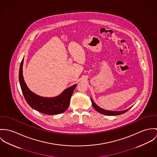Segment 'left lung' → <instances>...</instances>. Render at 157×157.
I'll return each mask as SVG.
<instances>
[{
  "label": "left lung",
  "instance_id": "obj_1",
  "mask_svg": "<svg viewBox=\"0 0 157 157\" xmlns=\"http://www.w3.org/2000/svg\"><path fill=\"white\" fill-rule=\"evenodd\" d=\"M91 102H92V105L94 107V108L97 111H98L99 113L101 114H104V115H107V116H117V115H121L122 114L124 113H126V111H128L129 109H130L131 108H129V109H125V110H123V111H108V110H105L103 108H100L99 106H98L91 99Z\"/></svg>",
  "mask_w": 157,
  "mask_h": 157
}]
</instances>
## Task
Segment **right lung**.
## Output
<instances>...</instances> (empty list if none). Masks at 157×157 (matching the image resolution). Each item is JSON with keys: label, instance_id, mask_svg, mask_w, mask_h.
Returning a JSON list of instances; mask_svg holds the SVG:
<instances>
[{"label": "right lung", "instance_id": "right-lung-1", "mask_svg": "<svg viewBox=\"0 0 157 157\" xmlns=\"http://www.w3.org/2000/svg\"><path fill=\"white\" fill-rule=\"evenodd\" d=\"M23 64V59L21 62L19 70V82L24 98L28 105L37 111L48 115L61 114L66 111L69 108L71 96L77 85L75 84L66 88L61 94L54 98L38 96L28 88L24 81Z\"/></svg>", "mask_w": 157, "mask_h": 157}]
</instances>
